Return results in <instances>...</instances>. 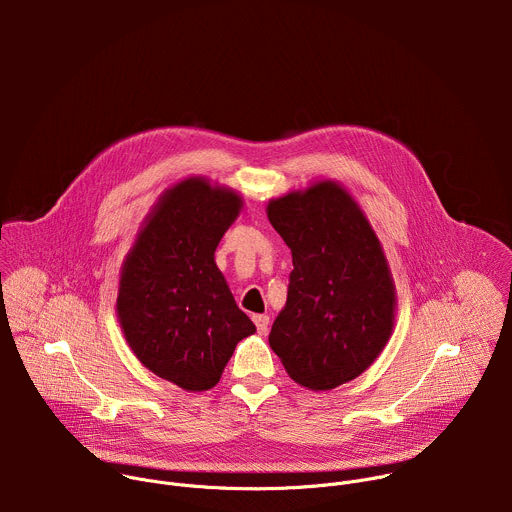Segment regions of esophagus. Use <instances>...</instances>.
<instances>
[{
	"label": "esophagus",
	"instance_id": "34e87169",
	"mask_svg": "<svg viewBox=\"0 0 512 512\" xmlns=\"http://www.w3.org/2000/svg\"><path fill=\"white\" fill-rule=\"evenodd\" d=\"M253 322H255V326H257V332H259V334H265V332H267L269 316H265V314H255V316H253Z\"/></svg>",
	"mask_w": 512,
	"mask_h": 512
}]
</instances>
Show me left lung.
<instances>
[{
    "label": "left lung",
    "instance_id": "left-lung-1",
    "mask_svg": "<svg viewBox=\"0 0 512 512\" xmlns=\"http://www.w3.org/2000/svg\"><path fill=\"white\" fill-rule=\"evenodd\" d=\"M267 216L294 261L269 346L298 385L330 391L367 371L393 334L389 261L367 214L334 180L271 198Z\"/></svg>",
    "mask_w": 512,
    "mask_h": 512
}]
</instances>
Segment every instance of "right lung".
<instances>
[{
    "instance_id": "1",
    "label": "right lung",
    "mask_w": 512,
    "mask_h": 512,
    "mask_svg": "<svg viewBox=\"0 0 512 512\" xmlns=\"http://www.w3.org/2000/svg\"><path fill=\"white\" fill-rule=\"evenodd\" d=\"M243 196L204 176L168 188L123 259L117 320L145 369L184 391L212 389L235 346L255 334L214 251L237 221Z\"/></svg>"
}]
</instances>
